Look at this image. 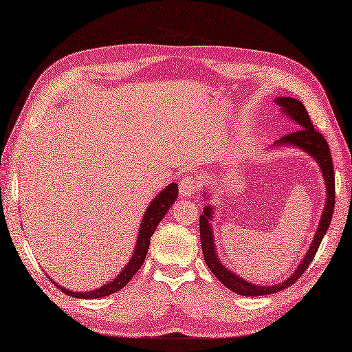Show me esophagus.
<instances>
[{
  "label": "esophagus",
  "instance_id": "obj_1",
  "mask_svg": "<svg viewBox=\"0 0 352 352\" xmlns=\"http://www.w3.org/2000/svg\"><path fill=\"white\" fill-rule=\"evenodd\" d=\"M197 187H199L197 179L192 175H187L179 182V193L183 197H192L197 192Z\"/></svg>",
  "mask_w": 352,
  "mask_h": 352
}]
</instances>
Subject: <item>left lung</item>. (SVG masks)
<instances>
[{
    "instance_id": "1",
    "label": "left lung",
    "mask_w": 352,
    "mask_h": 352,
    "mask_svg": "<svg viewBox=\"0 0 352 352\" xmlns=\"http://www.w3.org/2000/svg\"><path fill=\"white\" fill-rule=\"evenodd\" d=\"M276 104L279 107H283L284 113H287L293 120H296L297 124H299V129H296L294 132H290V133H285L283 138H279L276 144H288V146L300 147L305 151H308L311 156L317 159L318 165L321 166L324 179H326L327 183V202H326V208H324V212L321 215L318 230L315 233L312 245L309 247L308 254H306V257L303 258L302 265L297 267L293 276L288 278L287 281H284L283 284L269 285V287H258L251 283H247L245 279H242L238 275H233L232 272H229V269H226L220 263L219 256L215 254L214 241H212L211 228L208 221L212 217V210L211 206H205L204 214L199 219V233H201V244H202L205 263L210 267L211 272L217 276V279L223 285H226L229 290L235 292L241 296H248V297L272 294L276 292H281L284 288L294 284L297 279L305 274V270L308 269L309 263L314 260L315 253L318 251L321 241L330 226L333 211H335V170H333V160H331L330 148L326 138H324L322 135L314 128L311 117L300 101H297L294 98H276Z\"/></svg>"
}]
</instances>
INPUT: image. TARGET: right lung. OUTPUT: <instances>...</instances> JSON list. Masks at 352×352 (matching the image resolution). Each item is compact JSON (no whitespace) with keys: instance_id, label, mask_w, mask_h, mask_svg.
I'll return each instance as SVG.
<instances>
[{"instance_id":"1","label":"right lung","mask_w":352,"mask_h":352,"mask_svg":"<svg viewBox=\"0 0 352 352\" xmlns=\"http://www.w3.org/2000/svg\"><path fill=\"white\" fill-rule=\"evenodd\" d=\"M177 196H178V186L175 183H173V184H169L168 187H165V190H162L155 197V199L151 201L146 214H144V219H142L141 228H140L137 248H135V251H133V257L113 283H108L102 287H99L98 290L87 292V293L69 292V290H65V288H62L58 284H56V287L59 288V290L64 292L65 294L73 296V297H78V299H99V297H104V296L113 294L116 292L122 290V288L131 281L132 276L137 274L140 267L142 266L144 260H146V257H147L150 238H151L153 233H155L157 224L162 220H164L165 214L169 211V206L175 202Z\"/></svg>"}]
</instances>
